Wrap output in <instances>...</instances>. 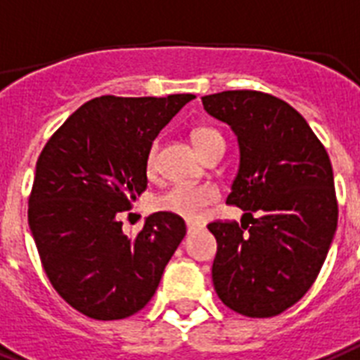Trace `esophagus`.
I'll return each instance as SVG.
<instances>
[{"label":"esophagus","mask_w":360,"mask_h":360,"mask_svg":"<svg viewBox=\"0 0 360 360\" xmlns=\"http://www.w3.org/2000/svg\"><path fill=\"white\" fill-rule=\"evenodd\" d=\"M201 226L200 224H195V221H186V231H188V235L190 233H195V231H200Z\"/></svg>","instance_id":"obj_1"}]
</instances>
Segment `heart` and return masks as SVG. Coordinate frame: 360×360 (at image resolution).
Returning <instances> with one entry per match:
<instances>
[{
	"label": "heart",
	"mask_w": 360,
	"mask_h": 360,
	"mask_svg": "<svg viewBox=\"0 0 360 360\" xmlns=\"http://www.w3.org/2000/svg\"><path fill=\"white\" fill-rule=\"evenodd\" d=\"M195 150L200 155L205 153L209 148H212L218 142H224L220 133L210 127H198L192 133ZM155 166H157V148H151L148 160H146V170L148 174H153ZM218 200V192L212 186L207 185H175L168 188L166 192L155 200V207L162 212H170V214L181 216L185 220H201L207 214V210L212 203Z\"/></svg>",
	"instance_id": "obj_1"
}]
</instances>
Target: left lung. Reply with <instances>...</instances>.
<instances>
[{
  "mask_svg": "<svg viewBox=\"0 0 360 360\" xmlns=\"http://www.w3.org/2000/svg\"><path fill=\"white\" fill-rule=\"evenodd\" d=\"M201 101L240 148L227 203L244 210L242 221L207 226L218 242L214 290L238 314L277 316L316 281L337 231L331 160L302 114L276 96L226 90Z\"/></svg>",
  "mask_w": 360,
  "mask_h": 360,
  "instance_id": "left-lung-1",
  "label": "left lung"
}]
</instances>
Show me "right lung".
<instances>
[{
    "label": "right lung",
    "mask_w": 360,
    "mask_h": 360,
    "mask_svg": "<svg viewBox=\"0 0 360 360\" xmlns=\"http://www.w3.org/2000/svg\"><path fill=\"white\" fill-rule=\"evenodd\" d=\"M194 98H94L44 146L29 227L49 283L84 316L122 320L144 309L185 238L181 216L155 212L127 236L120 214L148 188L155 136Z\"/></svg>",
    "instance_id": "add662e5"
}]
</instances>
